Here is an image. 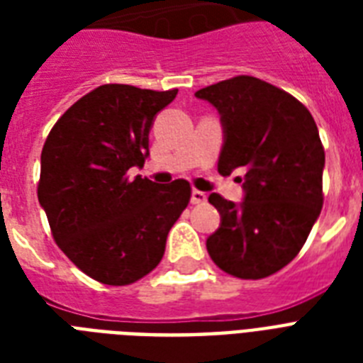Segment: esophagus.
<instances>
[{
	"instance_id": "1",
	"label": "esophagus",
	"mask_w": 363,
	"mask_h": 363,
	"mask_svg": "<svg viewBox=\"0 0 363 363\" xmlns=\"http://www.w3.org/2000/svg\"><path fill=\"white\" fill-rule=\"evenodd\" d=\"M190 199H192L194 205H201L207 201V194L201 192V190H192V198Z\"/></svg>"
}]
</instances>
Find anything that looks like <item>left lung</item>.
I'll list each match as a JSON object with an SVG mask.
<instances>
[{
	"instance_id": "1",
	"label": "left lung",
	"mask_w": 363,
	"mask_h": 363,
	"mask_svg": "<svg viewBox=\"0 0 363 363\" xmlns=\"http://www.w3.org/2000/svg\"><path fill=\"white\" fill-rule=\"evenodd\" d=\"M196 98L220 115L218 173H245L239 205L209 196L220 213V228L207 238L209 256L239 279L273 275L298 256L324 203L315 118L294 96L248 75L201 88Z\"/></svg>"
}]
</instances>
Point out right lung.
<instances>
[{
    "label": "right lung",
    "mask_w": 363,
    "mask_h": 363,
    "mask_svg": "<svg viewBox=\"0 0 363 363\" xmlns=\"http://www.w3.org/2000/svg\"><path fill=\"white\" fill-rule=\"evenodd\" d=\"M179 90L104 84L73 104L41 152L39 203L54 241L94 281L125 286L160 264L190 184L128 177L148 156V133Z\"/></svg>",
    "instance_id": "1"
}]
</instances>
